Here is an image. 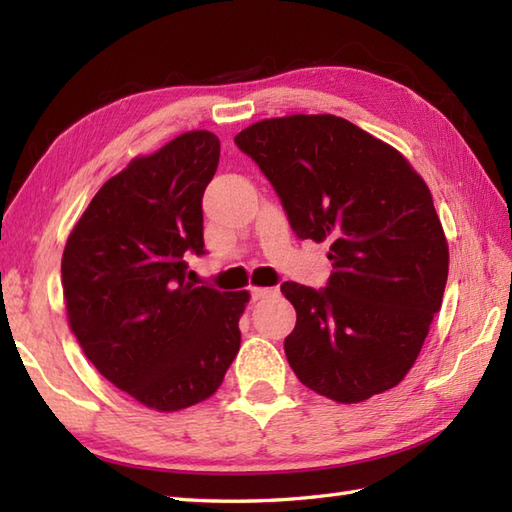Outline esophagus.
Instances as JSON below:
<instances>
[{
    "mask_svg": "<svg viewBox=\"0 0 512 512\" xmlns=\"http://www.w3.org/2000/svg\"><path fill=\"white\" fill-rule=\"evenodd\" d=\"M270 295H275V288H250V299H253V301L266 299Z\"/></svg>",
    "mask_w": 512,
    "mask_h": 512,
    "instance_id": "obj_1",
    "label": "esophagus"
}]
</instances>
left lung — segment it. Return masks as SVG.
Here are the masks:
<instances>
[{
  "instance_id": "obj_1",
  "label": "left lung",
  "mask_w": 512,
  "mask_h": 512,
  "mask_svg": "<svg viewBox=\"0 0 512 512\" xmlns=\"http://www.w3.org/2000/svg\"><path fill=\"white\" fill-rule=\"evenodd\" d=\"M235 145L273 184L295 235L330 244L325 288L281 284L297 310L284 341L292 372L336 402L396 387L449 275L429 187L394 147L332 114L268 118Z\"/></svg>"
}]
</instances>
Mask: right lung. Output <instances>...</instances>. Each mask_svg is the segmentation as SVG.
Segmentation results:
<instances>
[{
  "instance_id": "obj_1",
  "label": "right lung",
  "mask_w": 512,
  "mask_h": 512,
  "mask_svg": "<svg viewBox=\"0 0 512 512\" xmlns=\"http://www.w3.org/2000/svg\"><path fill=\"white\" fill-rule=\"evenodd\" d=\"M220 162L211 132L173 138L107 180L68 237L70 328L114 387L156 411L202 402L239 352L248 292L187 281L206 255L202 195Z\"/></svg>"
}]
</instances>
